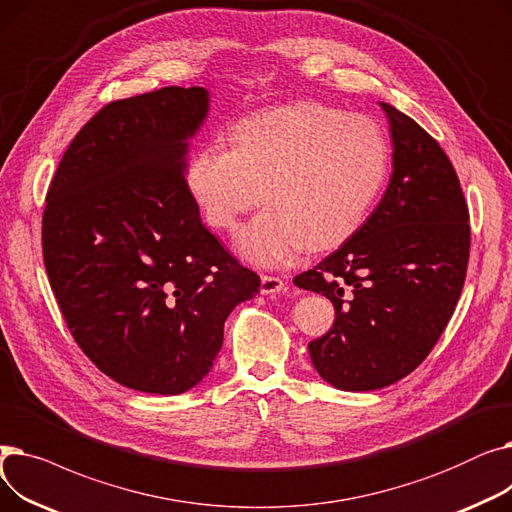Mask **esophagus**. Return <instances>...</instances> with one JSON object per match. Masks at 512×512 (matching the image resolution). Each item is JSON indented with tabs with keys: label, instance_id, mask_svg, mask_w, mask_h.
<instances>
[{
	"label": "esophagus",
	"instance_id": "obj_1",
	"mask_svg": "<svg viewBox=\"0 0 512 512\" xmlns=\"http://www.w3.org/2000/svg\"><path fill=\"white\" fill-rule=\"evenodd\" d=\"M286 288V284L280 280V278H276V276H261V294H276V292H280V290H284Z\"/></svg>",
	"mask_w": 512,
	"mask_h": 512
}]
</instances>
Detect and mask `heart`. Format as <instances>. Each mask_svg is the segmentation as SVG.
Returning <instances> with one entry per match:
<instances>
[{"label":"heart","mask_w":512,"mask_h":512,"mask_svg":"<svg viewBox=\"0 0 512 512\" xmlns=\"http://www.w3.org/2000/svg\"><path fill=\"white\" fill-rule=\"evenodd\" d=\"M390 147L369 118L303 101L238 120L230 149L207 145L186 168L188 193L215 230L230 232L259 203L265 209L236 236L242 259L290 263L305 247L326 251L351 236L378 199Z\"/></svg>","instance_id":"1"}]
</instances>
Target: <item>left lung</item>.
Listing matches in <instances>:
<instances>
[{
  "mask_svg": "<svg viewBox=\"0 0 512 512\" xmlns=\"http://www.w3.org/2000/svg\"><path fill=\"white\" fill-rule=\"evenodd\" d=\"M392 176L365 224L294 284L334 305L330 332L307 344L315 371L338 390L369 392L429 355L461 297L469 209L436 139L390 103Z\"/></svg>",
  "mask_w": 512,
  "mask_h": 512,
  "instance_id": "1",
  "label": "left lung"
}]
</instances>
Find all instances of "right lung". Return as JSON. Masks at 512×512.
Wrapping results in <instances>:
<instances>
[{
	"mask_svg": "<svg viewBox=\"0 0 512 512\" xmlns=\"http://www.w3.org/2000/svg\"><path fill=\"white\" fill-rule=\"evenodd\" d=\"M203 87L112 101L74 137L43 211V259L83 353L130 390L182 394L211 371L232 309L261 280L188 193Z\"/></svg>",
	"mask_w": 512,
	"mask_h": 512,
	"instance_id": "add662e5",
	"label": "right lung"
}]
</instances>
